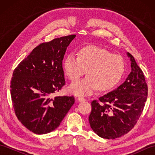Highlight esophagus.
<instances>
[{
    "label": "esophagus",
    "instance_id": "obj_1",
    "mask_svg": "<svg viewBox=\"0 0 155 155\" xmlns=\"http://www.w3.org/2000/svg\"><path fill=\"white\" fill-rule=\"evenodd\" d=\"M77 100L79 101V102H83V101H86V99L84 97H78L77 98Z\"/></svg>",
    "mask_w": 155,
    "mask_h": 155
}]
</instances>
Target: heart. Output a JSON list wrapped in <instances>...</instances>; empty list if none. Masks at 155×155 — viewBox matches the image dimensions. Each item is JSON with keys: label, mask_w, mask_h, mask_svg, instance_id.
<instances>
[{"label": "heart", "mask_w": 155, "mask_h": 155, "mask_svg": "<svg viewBox=\"0 0 155 155\" xmlns=\"http://www.w3.org/2000/svg\"><path fill=\"white\" fill-rule=\"evenodd\" d=\"M65 73L75 81L87 71V77L72 83L68 88L76 95L91 94L97 90H108L120 81L124 71V59L107 49L88 46L81 49L79 56L71 53L64 62Z\"/></svg>", "instance_id": "1"}]
</instances>
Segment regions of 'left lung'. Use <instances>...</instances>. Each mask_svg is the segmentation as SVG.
Returning <instances> with one entry per match:
<instances>
[{"label": "left lung", "mask_w": 155, "mask_h": 155, "mask_svg": "<svg viewBox=\"0 0 155 155\" xmlns=\"http://www.w3.org/2000/svg\"><path fill=\"white\" fill-rule=\"evenodd\" d=\"M131 72L123 84L93 100L88 117L91 127L98 136L107 139L118 138L132 129L143 113L148 96V87L143 71L133 56Z\"/></svg>", "instance_id": "obj_1"}]
</instances>
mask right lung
<instances>
[{"label": "right lung", "mask_w": 155, "mask_h": 155, "mask_svg": "<svg viewBox=\"0 0 155 155\" xmlns=\"http://www.w3.org/2000/svg\"><path fill=\"white\" fill-rule=\"evenodd\" d=\"M75 35L35 47L13 71L11 95L19 121L35 134L55 130L74 103L73 96L55 97L65 84L62 60Z\"/></svg>", "instance_id": "right-lung-1"}]
</instances>
